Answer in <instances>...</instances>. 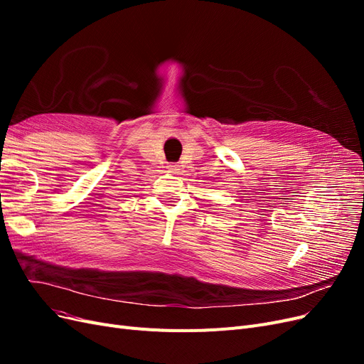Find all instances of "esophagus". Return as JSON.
<instances>
[{
    "label": "esophagus",
    "instance_id": "34e87169",
    "mask_svg": "<svg viewBox=\"0 0 364 364\" xmlns=\"http://www.w3.org/2000/svg\"><path fill=\"white\" fill-rule=\"evenodd\" d=\"M167 168H168L171 173H178V170H179V165H178V164H168V165H167Z\"/></svg>",
    "mask_w": 364,
    "mask_h": 364
}]
</instances>
